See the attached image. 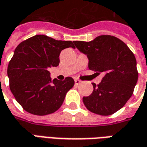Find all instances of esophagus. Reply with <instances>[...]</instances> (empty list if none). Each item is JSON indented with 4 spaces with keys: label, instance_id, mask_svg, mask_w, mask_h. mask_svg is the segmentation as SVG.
<instances>
[{
    "label": "esophagus",
    "instance_id": "obj_1",
    "mask_svg": "<svg viewBox=\"0 0 147 147\" xmlns=\"http://www.w3.org/2000/svg\"><path fill=\"white\" fill-rule=\"evenodd\" d=\"M81 83H82V82H81L80 80H77V79L75 80V83H76V85H79V84H80Z\"/></svg>",
    "mask_w": 147,
    "mask_h": 147
}]
</instances>
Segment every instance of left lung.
<instances>
[{
	"instance_id": "left-lung-1",
	"label": "left lung",
	"mask_w": 147,
	"mask_h": 147,
	"mask_svg": "<svg viewBox=\"0 0 147 147\" xmlns=\"http://www.w3.org/2000/svg\"><path fill=\"white\" fill-rule=\"evenodd\" d=\"M89 60L90 70L105 74L102 82L88 97H83L86 109L94 113L109 116L123 107L131 97L138 81L136 59L120 39L101 35L90 42H74Z\"/></svg>"
}]
</instances>
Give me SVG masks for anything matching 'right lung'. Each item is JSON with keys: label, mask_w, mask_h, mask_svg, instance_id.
<instances>
[{"label": "right lung", "mask_w": 147, "mask_h": 147, "mask_svg": "<svg viewBox=\"0 0 147 147\" xmlns=\"http://www.w3.org/2000/svg\"><path fill=\"white\" fill-rule=\"evenodd\" d=\"M69 47L75 48L74 42L38 34L16 48L8 66L9 87L24 110L44 116L60 109L75 81L71 77L51 80L49 69L59 65L61 52Z\"/></svg>", "instance_id": "1"}]
</instances>
